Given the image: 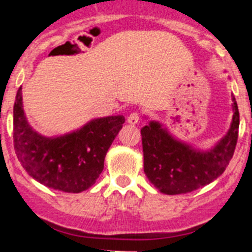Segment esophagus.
<instances>
[{
	"mask_svg": "<svg viewBox=\"0 0 252 252\" xmlns=\"http://www.w3.org/2000/svg\"><path fill=\"white\" fill-rule=\"evenodd\" d=\"M137 122H139V113L133 112V113H131V115L127 117V124L128 125H136Z\"/></svg>",
	"mask_w": 252,
	"mask_h": 252,
	"instance_id": "34e87169",
	"label": "esophagus"
}]
</instances>
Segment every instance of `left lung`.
<instances>
[{
  "mask_svg": "<svg viewBox=\"0 0 252 252\" xmlns=\"http://www.w3.org/2000/svg\"><path fill=\"white\" fill-rule=\"evenodd\" d=\"M232 121L222 139L198 149L175 137L165 125L150 120L141 128L144 171L164 194H184L212 183L226 170L239 136L240 115L232 95ZM148 119V116H145Z\"/></svg>",
  "mask_w": 252,
  "mask_h": 252,
  "instance_id": "obj_1",
  "label": "left lung"
}]
</instances>
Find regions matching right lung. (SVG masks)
Masks as SVG:
<instances>
[{
	"instance_id": "obj_1",
	"label": "right lung",
	"mask_w": 252,
	"mask_h": 252,
	"mask_svg": "<svg viewBox=\"0 0 252 252\" xmlns=\"http://www.w3.org/2000/svg\"><path fill=\"white\" fill-rule=\"evenodd\" d=\"M122 115L93 119L77 130L44 136L32 128L22 104L21 87L13 106V144L22 168L40 184L81 193L95 183L106 154L122 128Z\"/></svg>"
}]
</instances>
